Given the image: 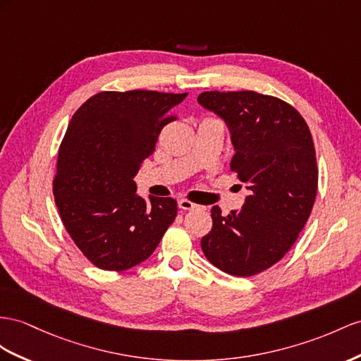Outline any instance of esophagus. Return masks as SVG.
<instances>
[{"mask_svg": "<svg viewBox=\"0 0 361 361\" xmlns=\"http://www.w3.org/2000/svg\"><path fill=\"white\" fill-rule=\"evenodd\" d=\"M178 207L183 209V210H195V209H200L201 206L195 204V202H192L189 200H180L178 201Z\"/></svg>", "mask_w": 361, "mask_h": 361, "instance_id": "34e87169", "label": "esophagus"}]
</instances>
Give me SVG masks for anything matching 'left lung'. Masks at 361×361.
Wrapping results in <instances>:
<instances>
[{
	"label": "left lung",
	"mask_w": 361,
	"mask_h": 361,
	"mask_svg": "<svg viewBox=\"0 0 361 361\" xmlns=\"http://www.w3.org/2000/svg\"><path fill=\"white\" fill-rule=\"evenodd\" d=\"M200 105L223 117L232 133L230 168L247 184L241 210L212 207L201 239L210 264L232 276L262 273L288 253L317 195L319 169L310 128L285 100L256 91H204Z\"/></svg>",
	"instance_id": "8db88e82"
}]
</instances>
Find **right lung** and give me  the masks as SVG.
Listing matches in <instances>:
<instances>
[{
  "mask_svg": "<svg viewBox=\"0 0 361 361\" xmlns=\"http://www.w3.org/2000/svg\"><path fill=\"white\" fill-rule=\"evenodd\" d=\"M186 96L100 91L71 117L58 152L54 202L73 243L97 269L123 271L146 261L177 216L171 197H137L134 178Z\"/></svg>",
  "mask_w": 361,
  "mask_h": 361,
  "instance_id": "add662e5",
  "label": "right lung"
}]
</instances>
